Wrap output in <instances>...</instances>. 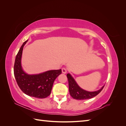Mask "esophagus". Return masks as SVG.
<instances>
[{
	"mask_svg": "<svg viewBox=\"0 0 126 126\" xmlns=\"http://www.w3.org/2000/svg\"><path fill=\"white\" fill-rule=\"evenodd\" d=\"M62 72L63 74H66L67 72V69L65 68H62Z\"/></svg>",
	"mask_w": 126,
	"mask_h": 126,
	"instance_id": "34e87169",
	"label": "esophagus"
}]
</instances>
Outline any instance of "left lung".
<instances>
[{
  "mask_svg": "<svg viewBox=\"0 0 126 126\" xmlns=\"http://www.w3.org/2000/svg\"><path fill=\"white\" fill-rule=\"evenodd\" d=\"M67 77L68 80V83H69V90L70 96L74 99L77 100L88 99L96 96L101 92L105 86H104L100 89L97 91L90 92V91H87L81 89L78 85L77 82H76L70 74H68Z\"/></svg>",
  "mask_w": 126,
  "mask_h": 126,
  "instance_id": "1",
  "label": "left lung"
}]
</instances>
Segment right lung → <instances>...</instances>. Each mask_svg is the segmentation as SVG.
Listing matches in <instances>:
<instances>
[{"mask_svg":"<svg viewBox=\"0 0 126 126\" xmlns=\"http://www.w3.org/2000/svg\"><path fill=\"white\" fill-rule=\"evenodd\" d=\"M28 40L21 46L14 64V76L17 84L22 92L28 96L45 98L50 94L56 78L62 74V69L49 70L36 75H28L23 70L21 64L22 50Z\"/></svg>","mask_w":126,"mask_h":126,"instance_id":"right-lung-1","label":"right lung"}]
</instances>
